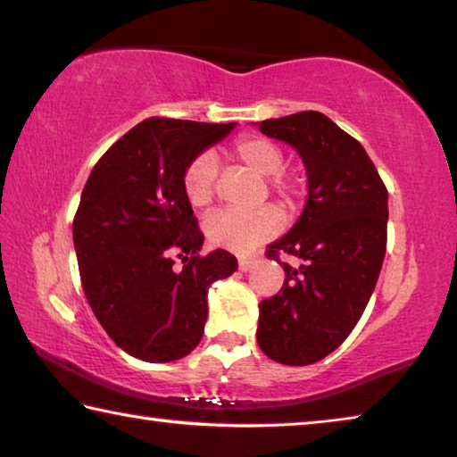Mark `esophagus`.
I'll use <instances>...</instances> for the list:
<instances>
[{"label":"esophagus","instance_id":"esophagus-1","mask_svg":"<svg viewBox=\"0 0 457 457\" xmlns=\"http://www.w3.org/2000/svg\"><path fill=\"white\" fill-rule=\"evenodd\" d=\"M237 266H240L242 272H248L252 266H254V260L252 258H240V262H237Z\"/></svg>","mask_w":457,"mask_h":457}]
</instances>
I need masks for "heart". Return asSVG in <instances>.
<instances>
[{
	"label": "heart",
	"instance_id": "heart-1",
	"mask_svg": "<svg viewBox=\"0 0 457 457\" xmlns=\"http://www.w3.org/2000/svg\"><path fill=\"white\" fill-rule=\"evenodd\" d=\"M234 156L250 170L262 177H272L270 187L280 199L293 203L299 193L296 179L282 172L285 154L277 142L262 136L240 137L234 144ZM217 180V161L212 152H201L195 156L185 169L183 191L193 207H205L212 203L215 195ZM285 228V215L278 207L264 205L252 212L244 209H220L207 217L205 229L209 240L221 245V248L236 252V254H248L256 250L260 244L270 240Z\"/></svg>",
	"mask_w": 457,
	"mask_h": 457
}]
</instances>
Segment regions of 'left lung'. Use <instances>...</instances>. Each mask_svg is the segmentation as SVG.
<instances>
[{
	"instance_id": "1",
	"label": "left lung",
	"mask_w": 457,
	"mask_h": 457,
	"mask_svg": "<svg viewBox=\"0 0 457 457\" xmlns=\"http://www.w3.org/2000/svg\"><path fill=\"white\" fill-rule=\"evenodd\" d=\"M287 142L307 170L305 209L266 256L291 254L280 291L260 303L256 339L287 366L323 360L356 328L374 293L386 252L388 191L361 144L320 112L258 124Z\"/></svg>"
}]
</instances>
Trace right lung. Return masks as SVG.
Returning <instances> with one entry per match:
<instances>
[{"mask_svg":"<svg viewBox=\"0 0 457 457\" xmlns=\"http://www.w3.org/2000/svg\"><path fill=\"white\" fill-rule=\"evenodd\" d=\"M234 128L144 120L87 179L72 221L83 291L107 336L137 360L191 353L205 329L209 287L237 270L226 250L199 254L203 234L183 191L193 158ZM172 253L184 258L180 271Z\"/></svg>","mask_w":457,"mask_h":457,"instance_id":"1","label":"right lung"}]
</instances>
